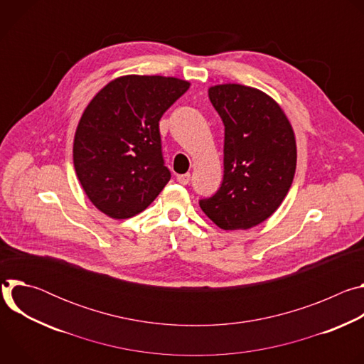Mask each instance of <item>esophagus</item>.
I'll use <instances>...</instances> for the list:
<instances>
[{
  "label": "esophagus",
  "mask_w": 364,
  "mask_h": 364,
  "mask_svg": "<svg viewBox=\"0 0 364 364\" xmlns=\"http://www.w3.org/2000/svg\"><path fill=\"white\" fill-rule=\"evenodd\" d=\"M177 181H178L180 184H183V186L188 184V183H190V174H188V173H186V174H180V176H177Z\"/></svg>",
  "instance_id": "obj_1"
}]
</instances>
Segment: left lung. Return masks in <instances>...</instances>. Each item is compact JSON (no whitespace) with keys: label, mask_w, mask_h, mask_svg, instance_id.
Here are the masks:
<instances>
[{"label":"left lung","mask_w":364,"mask_h":364,"mask_svg":"<svg viewBox=\"0 0 364 364\" xmlns=\"http://www.w3.org/2000/svg\"><path fill=\"white\" fill-rule=\"evenodd\" d=\"M225 125L223 181L200 207L223 230H246L281 205L295 174L292 127L278 103L262 90L226 83L209 89Z\"/></svg>","instance_id":"8db88e82"}]
</instances>
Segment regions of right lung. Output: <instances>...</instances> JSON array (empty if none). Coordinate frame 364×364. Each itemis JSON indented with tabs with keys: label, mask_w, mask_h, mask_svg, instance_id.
Listing matches in <instances>:
<instances>
[{
	"label": "right lung",
	"mask_w": 364,
	"mask_h": 364,
	"mask_svg": "<svg viewBox=\"0 0 364 364\" xmlns=\"http://www.w3.org/2000/svg\"><path fill=\"white\" fill-rule=\"evenodd\" d=\"M188 87L177 77L128 75L90 100L76 128L73 164L86 196L102 213L129 219L170 181L159 122Z\"/></svg>",
	"instance_id": "add662e5"
}]
</instances>
